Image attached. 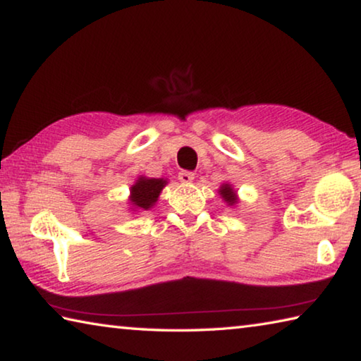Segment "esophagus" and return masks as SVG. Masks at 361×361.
<instances>
[{"instance_id":"esophagus-1","label":"esophagus","mask_w":361,"mask_h":361,"mask_svg":"<svg viewBox=\"0 0 361 361\" xmlns=\"http://www.w3.org/2000/svg\"><path fill=\"white\" fill-rule=\"evenodd\" d=\"M178 180L181 183H185V185H189V183L194 180V173L192 172H186V170H185V172H180Z\"/></svg>"}]
</instances>
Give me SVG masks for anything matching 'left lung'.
Here are the masks:
<instances>
[{"mask_svg":"<svg viewBox=\"0 0 361 361\" xmlns=\"http://www.w3.org/2000/svg\"><path fill=\"white\" fill-rule=\"evenodd\" d=\"M218 194L221 195V199L229 207H235L237 204H239V195H237V191L234 189V186H232L228 181L223 183V185L219 186Z\"/></svg>","mask_w":361,"mask_h":361,"instance_id":"left-lung-1","label":"left lung"}]
</instances>
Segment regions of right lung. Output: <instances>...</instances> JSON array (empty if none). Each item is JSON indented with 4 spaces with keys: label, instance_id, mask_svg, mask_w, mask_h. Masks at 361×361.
<instances>
[{
    "label": "right lung",
    "instance_id": "1",
    "mask_svg": "<svg viewBox=\"0 0 361 361\" xmlns=\"http://www.w3.org/2000/svg\"><path fill=\"white\" fill-rule=\"evenodd\" d=\"M167 178H148L140 175L130 188L129 205L132 212H146L156 205L159 195L167 185Z\"/></svg>",
    "mask_w": 361,
    "mask_h": 361
}]
</instances>
